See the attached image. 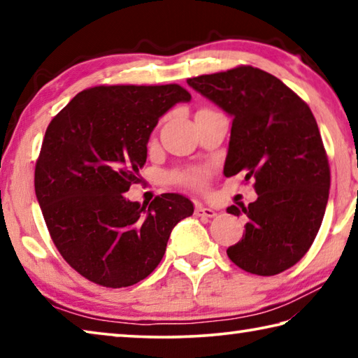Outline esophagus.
<instances>
[{
    "mask_svg": "<svg viewBox=\"0 0 358 358\" xmlns=\"http://www.w3.org/2000/svg\"><path fill=\"white\" fill-rule=\"evenodd\" d=\"M194 213L196 216H203V217H213L216 215V211L213 208H207L203 207L202 203H197L196 208H194Z\"/></svg>",
    "mask_w": 358,
    "mask_h": 358,
    "instance_id": "esophagus-1",
    "label": "esophagus"
}]
</instances>
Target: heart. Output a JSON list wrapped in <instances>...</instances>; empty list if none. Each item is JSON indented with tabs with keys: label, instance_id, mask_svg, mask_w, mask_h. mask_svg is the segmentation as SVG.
Instances as JSON below:
<instances>
[{
	"label": "heart",
	"instance_id": "b5f03b06",
	"mask_svg": "<svg viewBox=\"0 0 358 358\" xmlns=\"http://www.w3.org/2000/svg\"><path fill=\"white\" fill-rule=\"evenodd\" d=\"M173 178L186 186L202 187L205 185V180H207V171L205 169H187V171L175 173Z\"/></svg>",
	"mask_w": 358,
	"mask_h": 358
}]
</instances>
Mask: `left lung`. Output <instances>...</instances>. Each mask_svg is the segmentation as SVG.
<instances>
[{"label":"left lung","instance_id":"8db88e82","mask_svg":"<svg viewBox=\"0 0 358 358\" xmlns=\"http://www.w3.org/2000/svg\"><path fill=\"white\" fill-rule=\"evenodd\" d=\"M232 117L224 175L254 178L257 201L229 213L248 222L227 256L241 270L273 276L305 256L324 220L330 166L311 108L280 78L252 66L187 78Z\"/></svg>","mask_w":358,"mask_h":358}]
</instances>
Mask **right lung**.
Masks as SVG:
<instances>
[{
  "label": "right lung",
  "instance_id": "right-lung-1",
  "mask_svg": "<svg viewBox=\"0 0 358 358\" xmlns=\"http://www.w3.org/2000/svg\"><path fill=\"white\" fill-rule=\"evenodd\" d=\"M191 94L171 85H99L78 93L48 124L34 189L50 237L77 273L128 287L161 262L189 199L161 194L147 207L124 197L147 161L151 131Z\"/></svg>",
  "mask_w": 358,
  "mask_h": 358
}]
</instances>
